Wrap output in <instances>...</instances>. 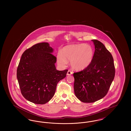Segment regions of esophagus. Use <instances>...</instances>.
I'll list each match as a JSON object with an SVG mask.
<instances>
[{
  "instance_id": "esophagus-1",
  "label": "esophagus",
  "mask_w": 131,
  "mask_h": 131,
  "mask_svg": "<svg viewBox=\"0 0 131 131\" xmlns=\"http://www.w3.org/2000/svg\"><path fill=\"white\" fill-rule=\"evenodd\" d=\"M73 74V72L70 70H69L67 72V75H72Z\"/></svg>"
}]
</instances>
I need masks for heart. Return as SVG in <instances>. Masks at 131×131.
<instances>
[{
  "label": "heart",
  "mask_w": 131,
  "mask_h": 131,
  "mask_svg": "<svg viewBox=\"0 0 131 131\" xmlns=\"http://www.w3.org/2000/svg\"><path fill=\"white\" fill-rule=\"evenodd\" d=\"M94 57L92 48L85 44H73L65 46L57 56V62L62 66L71 61L72 68L77 71H82L91 64Z\"/></svg>",
  "instance_id": "obj_1"
}]
</instances>
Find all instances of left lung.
Instances as JSON below:
<instances>
[{"instance_id": "left-lung-1", "label": "left lung", "mask_w": 131, "mask_h": 131, "mask_svg": "<svg viewBox=\"0 0 131 131\" xmlns=\"http://www.w3.org/2000/svg\"><path fill=\"white\" fill-rule=\"evenodd\" d=\"M92 41L95 49L92 62L87 68L73 74L75 95L83 103H93L104 98L115 76L112 54L100 41Z\"/></svg>"}]
</instances>
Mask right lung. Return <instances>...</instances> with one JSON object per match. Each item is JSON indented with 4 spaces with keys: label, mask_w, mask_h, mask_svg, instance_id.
Returning <instances> with one entry per match:
<instances>
[{
    "label": "right lung",
    "mask_w": 131,
    "mask_h": 131,
    "mask_svg": "<svg viewBox=\"0 0 131 131\" xmlns=\"http://www.w3.org/2000/svg\"><path fill=\"white\" fill-rule=\"evenodd\" d=\"M48 43L35 44L25 50L20 59L17 77L21 93L36 104L47 103L54 96L58 82L68 70H56V57Z\"/></svg>",
    "instance_id": "1"
}]
</instances>
